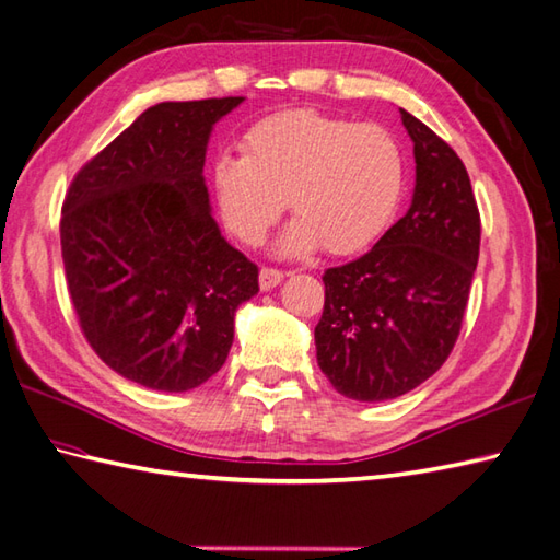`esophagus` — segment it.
I'll return each instance as SVG.
<instances>
[{"instance_id":"34e87169","label":"esophagus","mask_w":560,"mask_h":560,"mask_svg":"<svg viewBox=\"0 0 560 560\" xmlns=\"http://www.w3.org/2000/svg\"><path fill=\"white\" fill-rule=\"evenodd\" d=\"M283 277H287V273H283L281 269L261 267V271H259V287H261V291H271L273 287H279V283L283 281Z\"/></svg>"}]
</instances>
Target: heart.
Listing matches in <instances>:
<instances>
[{"label":"heart","instance_id":"b5f03b06","mask_svg":"<svg viewBox=\"0 0 560 560\" xmlns=\"http://www.w3.org/2000/svg\"><path fill=\"white\" fill-rule=\"evenodd\" d=\"M211 184L228 233L243 245H259L289 203L295 221L283 249L323 245L327 255L349 257L390 228L405 191V158L378 124L291 108L249 126L243 155H218Z\"/></svg>","mask_w":560,"mask_h":560}]
</instances>
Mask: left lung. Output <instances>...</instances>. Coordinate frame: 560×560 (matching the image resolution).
I'll list each match as a JSON object with an SVG mask.
<instances>
[{
    "label": "left lung",
    "mask_w": 560,
    "mask_h": 560,
    "mask_svg": "<svg viewBox=\"0 0 560 560\" xmlns=\"http://www.w3.org/2000/svg\"><path fill=\"white\" fill-rule=\"evenodd\" d=\"M415 142L410 211L366 255L323 273L317 366L352 400L418 388L452 354L480 252V213L462 158L400 108Z\"/></svg>",
    "instance_id": "left-lung-1"
}]
</instances>
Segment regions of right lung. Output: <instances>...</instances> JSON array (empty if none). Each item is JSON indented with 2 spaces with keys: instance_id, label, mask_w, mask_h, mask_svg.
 Here are the masks:
<instances>
[{
  "instance_id": "right-lung-1",
  "label": "right lung",
  "mask_w": 560,
  "mask_h": 560,
  "mask_svg": "<svg viewBox=\"0 0 560 560\" xmlns=\"http://www.w3.org/2000/svg\"><path fill=\"white\" fill-rule=\"evenodd\" d=\"M243 96L162 102L74 174L60 247L77 323L96 357L145 388L182 393L225 364L259 269L228 245L203 184L218 118Z\"/></svg>"
}]
</instances>
